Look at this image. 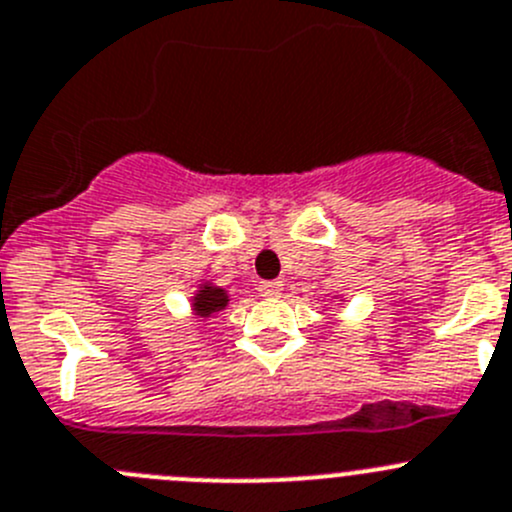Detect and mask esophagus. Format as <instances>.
I'll return each instance as SVG.
<instances>
[{
    "instance_id": "1",
    "label": "esophagus",
    "mask_w": 512,
    "mask_h": 512,
    "mask_svg": "<svg viewBox=\"0 0 512 512\" xmlns=\"http://www.w3.org/2000/svg\"><path fill=\"white\" fill-rule=\"evenodd\" d=\"M257 292H260L262 297H277V295H282V282L280 280H265L257 285Z\"/></svg>"
}]
</instances>
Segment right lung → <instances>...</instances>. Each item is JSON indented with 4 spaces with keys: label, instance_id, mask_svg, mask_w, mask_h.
<instances>
[{
    "label": "right lung",
    "instance_id": "add662e5",
    "mask_svg": "<svg viewBox=\"0 0 512 512\" xmlns=\"http://www.w3.org/2000/svg\"><path fill=\"white\" fill-rule=\"evenodd\" d=\"M225 305H227V295L225 290H220V287H205V290H200V295L195 297V312L200 317L212 315V312L222 310Z\"/></svg>",
    "mask_w": 512,
    "mask_h": 512
}]
</instances>
